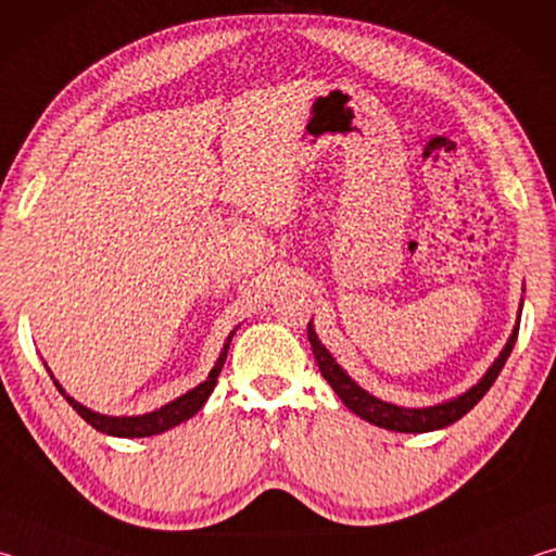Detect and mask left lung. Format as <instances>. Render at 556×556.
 <instances>
[{
  "mask_svg": "<svg viewBox=\"0 0 556 556\" xmlns=\"http://www.w3.org/2000/svg\"><path fill=\"white\" fill-rule=\"evenodd\" d=\"M520 314H522V301H520V312H517V324L513 328L510 338H507V343L501 351V355L495 357L493 365L485 370L483 378L478 380L473 388H468L466 392H460V394H456V397L444 400L439 404H431V407H400V404H392V402L375 397V394L363 390L361 384H357L351 375H348L341 365L336 363V357L328 353V348L318 341L312 321H308L306 331H308V343H312V351H314V357L318 363V370H321L324 380L331 384L333 392L341 397V402L348 409L357 414L361 419L370 421V425H375V427L400 431V434H425V431H437V429L454 425V421H458L464 414H468L478 402L483 400V394L491 390V384L497 380V375H501L505 361L513 353V345L517 341V331H520Z\"/></svg>",
  "mask_w": 556,
  "mask_h": 556,
  "instance_id": "8db88e82",
  "label": "left lung"
}]
</instances>
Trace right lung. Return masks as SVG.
I'll use <instances>...</instances> for the list:
<instances>
[{"label":"right lung","instance_id":"1","mask_svg":"<svg viewBox=\"0 0 556 556\" xmlns=\"http://www.w3.org/2000/svg\"><path fill=\"white\" fill-rule=\"evenodd\" d=\"M240 328V326H238ZM238 328H232L230 336L225 338L223 343V351L218 355V361H215L213 370L208 372V378H205L201 384H195L193 390H188L186 394H181V397L172 400L168 404H164V407H159L154 412H147V414H131V417H110V414H100L96 409L86 407V404H80L78 400H73L68 392L63 390V384L53 378V372L49 370V365H46V370H49L51 380L55 388H59V392L63 394L65 400H68L71 407L80 414L83 419L88 421V425L92 429L102 431V434L108 437H119V439H144V437H156V434H164V431L174 429L181 425V421L191 419L193 414H199V409L205 404V400L211 397V392L215 384H218V375L223 370L225 365V357H228V348L232 343V336Z\"/></svg>","mask_w":556,"mask_h":556}]
</instances>
